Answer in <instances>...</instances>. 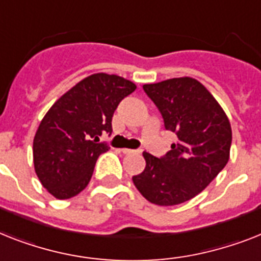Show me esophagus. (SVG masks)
Here are the masks:
<instances>
[{"mask_svg":"<svg viewBox=\"0 0 261 261\" xmlns=\"http://www.w3.org/2000/svg\"><path fill=\"white\" fill-rule=\"evenodd\" d=\"M123 154H137V152H141L138 151V150H133V149H122Z\"/></svg>","mask_w":261,"mask_h":261,"instance_id":"1","label":"esophagus"}]
</instances>
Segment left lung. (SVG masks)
Instances as JSON below:
<instances>
[{"label":"left lung","instance_id":"8db88e82","mask_svg":"<svg viewBox=\"0 0 261 261\" xmlns=\"http://www.w3.org/2000/svg\"><path fill=\"white\" fill-rule=\"evenodd\" d=\"M143 90L164 118L177 143L164 156L143 152L145 170L133 182L146 200L161 206L196 197L229 161L232 128L213 95L192 77L145 84Z\"/></svg>","mask_w":261,"mask_h":261}]
</instances>
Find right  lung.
I'll return each mask as SVG.
<instances>
[{
  "label": "right lung",
  "mask_w": 261,
  "mask_h": 261,
  "mask_svg": "<svg viewBox=\"0 0 261 261\" xmlns=\"http://www.w3.org/2000/svg\"><path fill=\"white\" fill-rule=\"evenodd\" d=\"M135 88L120 76L95 73L72 87L46 112L33 139V162L52 196L67 200L88 185L97 158L110 149L99 137L111 135L116 107Z\"/></svg>",
  "instance_id": "obj_1"
}]
</instances>
